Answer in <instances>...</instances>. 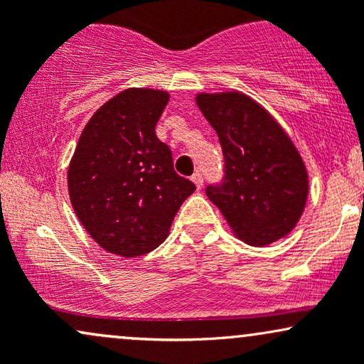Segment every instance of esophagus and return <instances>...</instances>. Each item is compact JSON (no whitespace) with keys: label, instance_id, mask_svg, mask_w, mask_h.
Returning <instances> with one entry per match:
<instances>
[{"label":"esophagus","instance_id":"obj_1","mask_svg":"<svg viewBox=\"0 0 364 364\" xmlns=\"http://www.w3.org/2000/svg\"><path fill=\"white\" fill-rule=\"evenodd\" d=\"M191 181L195 183V186L198 188V190H202V186H203V176L200 173H195L193 176H191Z\"/></svg>","mask_w":364,"mask_h":364}]
</instances>
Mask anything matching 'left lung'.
<instances>
[{"instance_id":"obj_1","label":"left lung","mask_w":364,"mask_h":364,"mask_svg":"<svg viewBox=\"0 0 364 364\" xmlns=\"http://www.w3.org/2000/svg\"><path fill=\"white\" fill-rule=\"evenodd\" d=\"M196 106L215 129L224 178L205 193L253 246L281 240L294 229L308 198V174L281 124L241 92L198 94Z\"/></svg>"}]
</instances>
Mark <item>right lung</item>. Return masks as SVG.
Wrapping results in <instances>:
<instances>
[{
    "label": "right lung",
    "instance_id": "1",
    "mask_svg": "<svg viewBox=\"0 0 364 364\" xmlns=\"http://www.w3.org/2000/svg\"><path fill=\"white\" fill-rule=\"evenodd\" d=\"M169 94L127 89L95 111L68 168L75 214L106 252L140 257L169 235L181 203L195 191L174 171L156 135Z\"/></svg>",
    "mask_w": 364,
    "mask_h": 364
}]
</instances>
